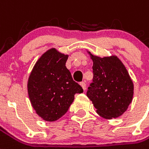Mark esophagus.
<instances>
[{"instance_id": "34e87169", "label": "esophagus", "mask_w": 149, "mask_h": 149, "mask_svg": "<svg viewBox=\"0 0 149 149\" xmlns=\"http://www.w3.org/2000/svg\"><path fill=\"white\" fill-rule=\"evenodd\" d=\"M80 85L83 88V90H85V88H86V84H85V81H81V82H80Z\"/></svg>"}]
</instances>
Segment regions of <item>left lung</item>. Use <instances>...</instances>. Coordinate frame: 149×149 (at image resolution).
<instances>
[{"label": "left lung", "mask_w": 149, "mask_h": 149, "mask_svg": "<svg viewBox=\"0 0 149 149\" xmlns=\"http://www.w3.org/2000/svg\"><path fill=\"white\" fill-rule=\"evenodd\" d=\"M93 61V82L87 96L96 112L106 119L121 116L132 101L134 85L126 68L116 56H100L91 54Z\"/></svg>", "instance_id": "8db88e82"}]
</instances>
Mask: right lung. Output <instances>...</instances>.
<instances>
[{
    "label": "right lung",
    "instance_id": "add662e5",
    "mask_svg": "<svg viewBox=\"0 0 149 149\" xmlns=\"http://www.w3.org/2000/svg\"><path fill=\"white\" fill-rule=\"evenodd\" d=\"M68 55L54 48L47 50L36 63L28 81V93L36 113L47 121L64 116L82 88L66 68Z\"/></svg>",
    "mask_w": 149,
    "mask_h": 149
}]
</instances>
